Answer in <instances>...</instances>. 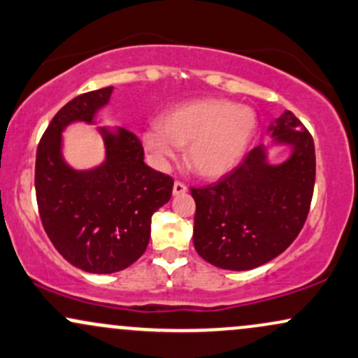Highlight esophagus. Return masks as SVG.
<instances>
[{
	"mask_svg": "<svg viewBox=\"0 0 358 358\" xmlns=\"http://www.w3.org/2000/svg\"><path fill=\"white\" fill-rule=\"evenodd\" d=\"M187 192V187H185V183L182 182H175L173 183V195H183V193Z\"/></svg>",
	"mask_w": 358,
	"mask_h": 358,
	"instance_id": "obj_1",
	"label": "esophagus"
}]
</instances>
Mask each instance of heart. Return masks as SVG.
Returning a JSON list of instances; mask_svg holds the SVG:
<instances>
[{"label":"heart","instance_id":"heart-1","mask_svg":"<svg viewBox=\"0 0 358 358\" xmlns=\"http://www.w3.org/2000/svg\"><path fill=\"white\" fill-rule=\"evenodd\" d=\"M256 124V114L248 106L200 99L171 109L158 127L141 134V141L156 165H166L176 148H187L185 162L193 173L220 178L241 163Z\"/></svg>","mask_w":358,"mask_h":358}]
</instances>
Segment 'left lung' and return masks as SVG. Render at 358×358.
I'll use <instances>...</instances> for the list:
<instances>
[{
  "label": "left lung",
  "instance_id": "8db88e82",
  "mask_svg": "<svg viewBox=\"0 0 358 358\" xmlns=\"http://www.w3.org/2000/svg\"><path fill=\"white\" fill-rule=\"evenodd\" d=\"M271 145L287 146L285 162H269L257 146L219 183L192 188L196 203L193 245L220 269L249 271L289 248L305 225L315 187V143L291 110L268 127Z\"/></svg>",
  "mask_w": 358,
  "mask_h": 358
}]
</instances>
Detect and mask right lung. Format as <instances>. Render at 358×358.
I'll list each match as a JSON object with an SVG mask.
<instances>
[{
	"label": "right lung",
	"mask_w": 358,
	"mask_h": 358,
	"mask_svg": "<svg viewBox=\"0 0 358 358\" xmlns=\"http://www.w3.org/2000/svg\"><path fill=\"white\" fill-rule=\"evenodd\" d=\"M113 87L77 96L62 108L40 139L35 192L48 239L72 266L110 274L129 268L150 242L151 217L168 203L173 180L145 163L141 141L122 127H97L104 162L76 170L65 162L62 133L72 122H96Z\"/></svg>",
	"instance_id": "right-lung-1"
}]
</instances>
